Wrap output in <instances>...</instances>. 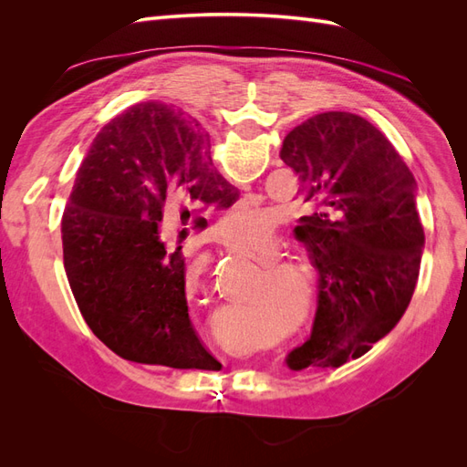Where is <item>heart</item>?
<instances>
[{
	"label": "heart",
	"instance_id": "obj_1",
	"mask_svg": "<svg viewBox=\"0 0 467 467\" xmlns=\"http://www.w3.org/2000/svg\"><path fill=\"white\" fill-rule=\"evenodd\" d=\"M268 212L263 208H237L232 210L228 216H223L218 234L225 244L242 245L247 242H257V253L261 257H276L282 253V242L276 232L271 230L268 222ZM294 286H306L307 278L302 273V268L288 261V259H268L263 266V271L257 275L255 282H253L251 290L268 296V298L280 300L285 292L288 290L286 282Z\"/></svg>",
	"mask_w": 467,
	"mask_h": 467
}]
</instances>
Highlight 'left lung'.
<instances>
[{
  "label": "left lung",
  "mask_w": 467,
  "mask_h": 467,
  "mask_svg": "<svg viewBox=\"0 0 467 467\" xmlns=\"http://www.w3.org/2000/svg\"><path fill=\"white\" fill-rule=\"evenodd\" d=\"M280 158L298 175L309 214L296 237L319 275L312 337L288 366L338 368L384 338L411 302L425 251L417 182L389 140L345 110L296 126Z\"/></svg>",
  "instance_id": "obj_1"
}]
</instances>
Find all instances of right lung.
<instances>
[{"instance_id":"1","label":"right lung","mask_w":467,"mask_h":467,"mask_svg":"<svg viewBox=\"0 0 467 467\" xmlns=\"http://www.w3.org/2000/svg\"><path fill=\"white\" fill-rule=\"evenodd\" d=\"M239 199L185 112L136 103L95 136L62 218L64 266L79 312L115 355L179 370H220L196 335L175 225L204 230V206ZM179 234V235H181Z\"/></svg>"}]
</instances>
